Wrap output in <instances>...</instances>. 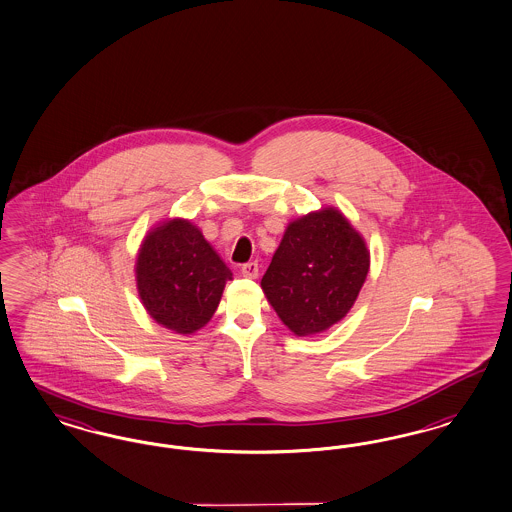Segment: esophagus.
I'll return each mask as SVG.
<instances>
[{
  "mask_svg": "<svg viewBox=\"0 0 512 512\" xmlns=\"http://www.w3.org/2000/svg\"><path fill=\"white\" fill-rule=\"evenodd\" d=\"M258 271H260V265L258 262H248V264H243L241 267V273L248 277V279H256L258 277Z\"/></svg>",
  "mask_w": 512,
  "mask_h": 512,
  "instance_id": "obj_1",
  "label": "esophagus"
}]
</instances>
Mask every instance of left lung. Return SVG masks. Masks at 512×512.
I'll list each match as a JSON object with an SVG mask.
<instances>
[{
  "instance_id": "8db88e82",
  "label": "left lung",
  "mask_w": 512,
  "mask_h": 512,
  "mask_svg": "<svg viewBox=\"0 0 512 512\" xmlns=\"http://www.w3.org/2000/svg\"><path fill=\"white\" fill-rule=\"evenodd\" d=\"M368 269L359 231L340 210L322 209L288 224L262 288L296 336H313L349 313Z\"/></svg>"
}]
</instances>
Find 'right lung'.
Segmentation results:
<instances>
[{
    "mask_svg": "<svg viewBox=\"0 0 512 512\" xmlns=\"http://www.w3.org/2000/svg\"><path fill=\"white\" fill-rule=\"evenodd\" d=\"M136 286L152 319L176 334H193L212 319L231 271L190 220L153 229L136 258Z\"/></svg>",
    "mask_w": 512,
    "mask_h": 512,
    "instance_id": "obj_1",
    "label": "right lung"
}]
</instances>
